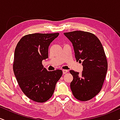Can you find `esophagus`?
<instances>
[{"instance_id": "esophagus-1", "label": "esophagus", "mask_w": 120, "mask_h": 120, "mask_svg": "<svg viewBox=\"0 0 120 120\" xmlns=\"http://www.w3.org/2000/svg\"><path fill=\"white\" fill-rule=\"evenodd\" d=\"M68 70H65V69L63 70V74H66V73H68Z\"/></svg>"}]
</instances>
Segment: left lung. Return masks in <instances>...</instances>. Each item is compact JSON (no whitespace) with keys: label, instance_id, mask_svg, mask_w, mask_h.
<instances>
[{"label":"left lung","instance_id":"8db88e82","mask_svg":"<svg viewBox=\"0 0 120 120\" xmlns=\"http://www.w3.org/2000/svg\"><path fill=\"white\" fill-rule=\"evenodd\" d=\"M64 34L72 43L76 61L83 65L81 74L70 71L73 77L71 90L77 99L87 101L102 88L108 69L105 52L99 39L91 33L79 30Z\"/></svg>","mask_w":120,"mask_h":120}]
</instances>
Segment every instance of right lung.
<instances>
[{
    "instance_id": "obj_1",
    "label": "right lung",
    "mask_w": 120,
    "mask_h": 120,
    "mask_svg": "<svg viewBox=\"0 0 120 120\" xmlns=\"http://www.w3.org/2000/svg\"><path fill=\"white\" fill-rule=\"evenodd\" d=\"M59 35V33L26 35L15 49V75L24 94L36 102H45L51 98L63 75L61 70L49 71L42 65V60L49 57V45Z\"/></svg>"
}]
</instances>
